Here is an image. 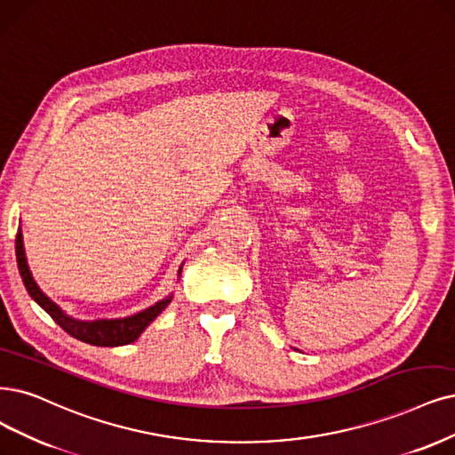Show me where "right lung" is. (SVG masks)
<instances>
[{
  "mask_svg": "<svg viewBox=\"0 0 455 455\" xmlns=\"http://www.w3.org/2000/svg\"><path fill=\"white\" fill-rule=\"evenodd\" d=\"M16 262H19V272L24 281V287L28 294L37 301V304L54 318L56 324H60L67 333L73 335L75 339L90 343L95 347H122L129 345L132 341H137L140 338V333L156 321V316L172 301L174 294H168L166 298L159 299L157 304L149 306L148 309L134 313L131 316L124 318H97V321H78V318H73L67 315L58 304H54L41 289L39 284L33 279L28 259H26V251H24V240H22V230L19 228V234H16ZM181 267L180 266L178 275H181Z\"/></svg>",
  "mask_w": 455,
  "mask_h": 455,
  "instance_id": "right-lung-1",
  "label": "right lung"
}]
</instances>
